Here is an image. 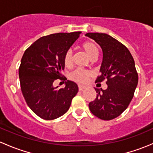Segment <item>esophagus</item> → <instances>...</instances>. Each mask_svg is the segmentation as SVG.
<instances>
[{
  "instance_id": "34e87169",
  "label": "esophagus",
  "mask_w": 153,
  "mask_h": 153,
  "mask_svg": "<svg viewBox=\"0 0 153 153\" xmlns=\"http://www.w3.org/2000/svg\"><path fill=\"white\" fill-rule=\"evenodd\" d=\"M86 86L81 85V84H79V85H78V89H79V90H80V91L83 90V89H86Z\"/></svg>"
}]
</instances>
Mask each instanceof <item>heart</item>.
<instances>
[{
    "instance_id": "heart-1",
    "label": "heart",
    "mask_w": 153,
    "mask_h": 153,
    "mask_svg": "<svg viewBox=\"0 0 153 153\" xmlns=\"http://www.w3.org/2000/svg\"><path fill=\"white\" fill-rule=\"evenodd\" d=\"M84 50L85 51L89 58L98 55V48L97 44L93 41H84L81 44ZM72 62V50L69 49L65 52L64 55V63L66 67H69ZM92 76V72L89 70L84 69H77L69 75L71 80L75 81L79 84H85L87 81L88 78Z\"/></svg>"
}]
</instances>
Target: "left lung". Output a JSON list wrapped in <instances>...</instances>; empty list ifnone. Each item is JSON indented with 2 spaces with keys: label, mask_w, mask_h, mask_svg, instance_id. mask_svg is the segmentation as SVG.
I'll return each instance as SVG.
<instances>
[{
  "label": "left lung",
  "mask_w": 153,
  "mask_h": 153,
  "mask_svg": "<svg viewBox=\"0 0 153 153\" xmlns=\"http://www.w3.org/2000/svg\"><path fill=\"white\" fill-rule=\"evenodd\" d=\"M102 48L103 61L101 75L95 83L106 80L107 89L95 88L97 96L89 104L91 112L105 121L119 116L128 107L138 82L135 61L130 52L123 44L105 33L86 34Z\"/></svg>",
  "instance_id": "obj_1"
}]
</instances>
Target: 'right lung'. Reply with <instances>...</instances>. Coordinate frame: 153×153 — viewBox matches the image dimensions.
<instances>
[{"label":"right lung","instance_id":"1","mask_svg":"<svg viewBox=\"0 0 153 153\" xmlns=\"http://www.w3.org/2000/svg\"><path fill=\"white\" fill-rule=\"evenodd\" d=\"M80 34L62 32L41 37L23 55L19 67L21 92L29 107L43 119L53 120L66 113L78 93L73 81H66L65 87L61 89L54 87L53 82L64 79L61 73L65 66L64 55Z\"/></svg>","mask_w":153,"mask_h":153}]
</instances>
